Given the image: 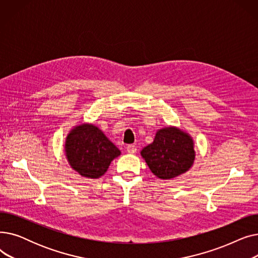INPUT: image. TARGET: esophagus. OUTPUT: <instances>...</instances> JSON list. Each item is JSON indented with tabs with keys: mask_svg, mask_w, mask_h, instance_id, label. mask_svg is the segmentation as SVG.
Returning <instances> with one entry per match:
<instances>
[{
	"mask_svg": "<svg viewBox=\"0 0 258 258\" xmlns=\"http://www.w3.org/2000/svg\"><path fill=\"white\" fill-rule=\"evenodd\" d=\"M126 151H127V153H130V154H135V153L137 152V147H136V145L130 144V145L126 146Z\"/></svg>",
	"mask_w": 258,
	"mask_h": 258,
	"instance_id": "34e87169",
	"label": "esophagus"
}]
</instances>
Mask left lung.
Listing matches in <instances>:
<instances>
[{"label":"left lung","instance_id":"left-lung-1","mask_svg":"<svg viewBox=\"0 0 258 258\" xmlns=\"http://www.w3.org/2000/svg\"><path fill=\"white\" fill-rule=\"evenodd\" d=\"M148 167L158 178L167 180L187 171L194 163V142L177 127L160 130L152 144L141 152Z\"/></svg>","mask_w":258,"mask_h":258}]
</instances>
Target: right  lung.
Wrapping results in <instances>:
<instances>
[{
  "mask_svg": "<svg viewBox=\"0 0 258 258\" xmlns=\"http://www.w3.org/2000/svg\"><path fill=\"white\" fill-rule=\"evenodd\" d=\"M66 153L72 168L86 178H99L120 151L98 127L81 124L67 137Z\"/></svg>",
  "mask_w": 258,
  "mask_h": 258,
  "instance_id": "obj_1",
  "label": "right lung"
}]
</instances>
